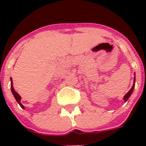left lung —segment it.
<instances>
[{
	"label": "left lung",
	"mask_w": 146,
	"mask_h": 146,
	"mask_svg": "<svg viewBox=\"0 0 146 146\" xmlns=\"http://www.w3.org/2000/svg\"><path fill=\"white\" fill-rule=\"evenodd\" d=\"M134 87H135V77H134V79H133V86H132V88H131L130 90H129V92H128L127 93H126V95H124V97H123V100H124L125 102L127 101L128 99H129V97L131 96V95L132 92H133V88H134Z\"/></svg>",
	"instance_id": "1"
}]
</instances>
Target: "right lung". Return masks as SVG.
<instances>
[{"label":"right lung","instance_id":"right-lung-1","mask_svg":"<svg viewBox=\"0 0 146 146\" xmlns=\"http://www.w3.org/2000/svg\"><path fill=\"white\" fill-rule=\"evenodd\" d=\"M11 88V91H12V92H13V95H14L16 101L17 102V103H18L19 104H20V106L22 107V108L24 109L25 107L23 105V104H22V103L20 102L21 97L20 96V95H19V94L17 93V92H15V90L14 88H13V80H12V78H11V88Z\"/></svg>","mask_w":146,"mask_h":146}]
</instances>
